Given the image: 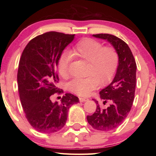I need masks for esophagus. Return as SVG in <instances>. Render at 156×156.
<instances>
[{"mask_svg": "<svg viewBox=\"0 0 156 156\" xmlns=\"http://www.w3.org/2000/svg\"><path fill=\"white\" fill-rule=\"evenodd\" d=\"M79 100H80V102H86L88 100V98H79Z\"/></svg>", "mask_w": 156, "mask_h": 156, "instance_id": "esophagus-1", "label": "esophagus"}]
</instances>
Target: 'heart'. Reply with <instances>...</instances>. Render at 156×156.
I'll return each mask as SVG.
<instances>
[{
	"label": "heart",
	"mask_w": 156,
	"mask_h": 156,
	"mask_svg": "<svg viewBox=\"0 0 156 156\" xmlns=\"http://www.w3.org/2000/svg\"><path fill=\"white\" fill-rule=\"evenodd\" d=\"M70 54L89 62L88 77L75 78L68 84L71 91L82 97L89 96L99 84L109 83L119 65V54L115 47L103 46L100 42L90 38L79 41L70 50ZM71 58L69 54L63 52L58 59L57 70L63 78L69 76Z\"/></svg>",
	"instance_id": "b5f03b06"
}]
</instances>
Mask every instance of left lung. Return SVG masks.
<instances>
[{
	"label": "left lung",
	"mask_w": 156,
	"mask_h": 156,
	"mask_svg": "<svg viewBox=\"0 0 156 156\" xmlns=\"http://www.w3.org/2000/svg\"><path fill=\"white\" fill-rule=\"evenodd\" d=\"M94 37L109 42L119 54V65L115 76L109 85L100 91L103 103L109 102L106 109H102L96 100V110L87 115L89 125L100 131L117 128L127 117L134 100L136 84V63L130 48L125 41L112 34H94Z\"/></svg>",
	"instance_id": "1"
}]
</instances>
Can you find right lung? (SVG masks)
Listing matches in <instances>:
<instances>
[{
  "instance_id": "1",
  "label": "right lung",
  "mask_w": 156,
  "mask_h": 156,
  "mask_svg": "<svg viewBox=\"0 0 156 156\" xmlns=\"http://www.w3.org/2000/svg\"><path fill=\"white\" fill-rule=\"evenodd\" d=\"M75 34L49 31L37 36L23 50L17 73L20 99L31 126L42 133H54L65 126L68 111L78 98L65 94L61 102H52L51 96L63 94L56 87L59 79L58 59Z\"/></svg>"
}]
</instances>
